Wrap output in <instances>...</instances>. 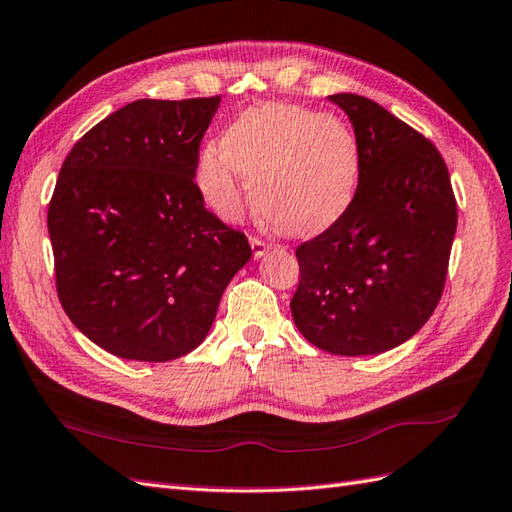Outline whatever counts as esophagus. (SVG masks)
Returning a JSON list of instances; mask_svg holds the SVG:
<instances>
[{
	"label": "esophagus",
	"mask_w": 512,
	"mask_h": 512,
	"mask_svg": "<svg viewBox=\"0 0 512 512\" xmlns=\"http://www.w3.org/2000/svg\"><path fill=\"white\" fill-rule=\"evenodd\" d=\"M251 248H253V257L261 259L270 251V244H266L264 240H259V237H251Z\"/></svg>",
	"instance_id": "obj_1"
}]
</instances>
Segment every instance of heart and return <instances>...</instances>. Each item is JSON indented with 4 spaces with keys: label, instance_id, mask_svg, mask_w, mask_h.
<instances>
[{
    "label": "heart",
    "instance_id": "heart-1",
    "mask_svg": "<svg viewBox=\"0 0 512 512\" xmlns=\"http://www.w3.org/2000/svg\"><path fill=\"white\" fill-rule=\"evenodd\" d=\"M360 176L351 128L331 113L268 104L242 113L196 159V187L227 222L242 218L253 185L257 211L285 235L327 231L349 211Z\"/></svg>",
    "mask_w": 512,
    "mask_h": 512
}]
</instances>
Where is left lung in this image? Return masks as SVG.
I'll list each match as a JSON object with an SVG mask.
<instances>
[{
  "instance_id": "left-lung-1",
  "label": "left lung",
  "mask_w": 512,
  "mask_h": 512,
  "mask_svg": "<svg viewBox=\"0 0 512 512\" xmlns=\"http://www.w3.org/2000/svg\"><path fill=\"white\" fill-rule=\"evenodd\" d=\"M329 100L353 126L358 189L334 227L296 248L290 310L314 347L377 355L410 340L441 301L456 198L443 157L417 130L362 95Z\"/></svg>"
}]
</instances>
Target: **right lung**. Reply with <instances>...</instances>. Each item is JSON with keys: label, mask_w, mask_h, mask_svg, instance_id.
Listing matches in <instances>:
<instances>
[{"label": "right lung", "mask_w": 512, "mask_h": 512, "mask_svg": "<svg viewBox=\"0 0 512 512\" xmlns=\"http://www.w3.org/2000/svg\"><path fill=\"white\" fill-rule=\"evenodd\" d=\"M220 98L137 100L93 126L47 211L56 288L82 334L117 358L170 362L207 338L251 259L194 183Z\"/></svg>", "instance_id": "1"}]
</instances>
